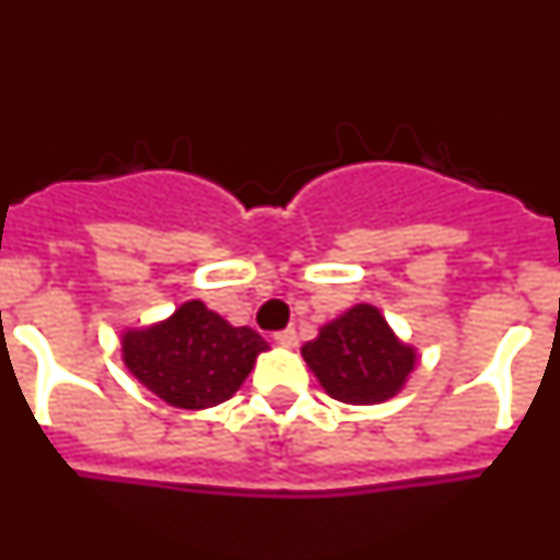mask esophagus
<instances>
[{"mask_svg":"<svg viewBox=\"0 0 560 560\" xmlns=\"http://www.w3.org/2000/svg\"><path fill=\"white\" fill-rule=\"evenodd\" d=\"M275 341H277V345H283V348H294V345H296V330L294 328L277 330Z\"/></svg>","mask_w":560,"mask_h":560,"instance_id":"esophagus-1","label":"esophagus"}]
</instances>
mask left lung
Wrapping results in <instances>:
<instances>
[{
	"mask_svg": "<svg viewBox=\"0 0 560 560\" xmlns=\"http://www.w3.org/2000/svg\"><path fill=\"white\" fill-rule=\"evenodd\" d=\"M303 359L330 398L361 407L393 398L415 368V350L373 305H353L325 325L303 345Z\"/></svg>",
	"mask_w": 560,
	"mask_h": 560,
	"instance_id": "8db88e82",
	"label": "left lung"
}]
</instances>
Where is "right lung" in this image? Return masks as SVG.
Here are the masks:
<instances>
[{"label":"right lung","instance_id":"add662e5","mask_svg":"<svg viewBox=\"0 0 560 560\" xmlns=\"http://www.w3.org/2000/svg\"><path fill=\"white\" fill-rule=\"evenodd\" d=\"M266 348L255 330L232 328L199 300L153 328L122 334V361L133 378L179 409L230 400Z\"/></svg>","mask_w":560,"mask_h":560}]
</instances>
